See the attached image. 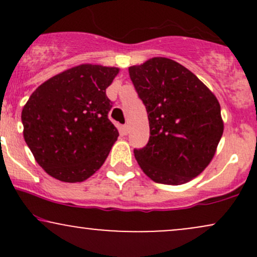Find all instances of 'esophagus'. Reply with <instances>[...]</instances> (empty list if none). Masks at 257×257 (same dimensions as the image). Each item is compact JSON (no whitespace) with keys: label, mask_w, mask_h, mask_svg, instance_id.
<instances>
[{"label":"esophagus","mask_w":257,"mask_h":257,"mask_svg":"<svg viewBox=\"0 0 257 257\" xmlns=\"http://www.w3.org/2000/svg\"><path fill=\"white\" fill-rule=\"evenodd\" d=\"M120 132H122L123 135H126L129 133V126L126 125V124L122 125V126H120Z\"/></svg>","instance_id":"1"}]
</instances>
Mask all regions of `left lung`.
<instances>
[{
	"mask_svg": "<svg viewBox=\"0 0 257 257\" xmlns=\"http://www.w3.org/2000/svg\"><path fill=\"white\" fill-rule=\"evenodd\" d=\"M129 76L150 123L149 143L134 150L139 166L158 184L191 181L209 166L222 137L216 96L194 73L168 58L131 66Z\"/></svg>",
	"mask_w": 257,
	"mask_h": 257,
	"instance_id": "left-lung-1",
	"label": "left lung"
}]
</instances>
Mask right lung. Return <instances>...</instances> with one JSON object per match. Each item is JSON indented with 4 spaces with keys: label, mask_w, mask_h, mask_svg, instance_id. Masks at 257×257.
Returning <instances> with one entry per match:
<instances>
[{
    "label": "right lung",
    "mask_w": 257,
    "mask_h": 257,
    "mask_svg": "<svg viewBox=\"0 0 257 257\" xmlns=\"http://www.w3.org/2000/svg\"><path fill=\"white\" fill-rule=\"evenodd\" d=\"M118 67L82 64L37 88L22 111L24 139L52 178L81 182L107 158L118 131L108 119L106 88Z\"/></svg>",
    "instance_id": "obj_1"
}]
</instances>
